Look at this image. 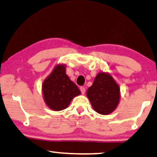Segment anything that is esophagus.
Here are the masks:
<instances>
[{
    "label": "esophagus",
    "mask_w": 157,
    "mask_h": 157,
    "mask_svg": "<svg viewBox=\"0 0 157 157\" xmlns=\"http://www.w3.org/2000/svg\"><path fill=\"white\" fill-rule=\"evenodd\" d=\"M80 91L82 94H85V87H80Z\"/></svg>",
    "instance_id": "34e87169"
}]
</instances>
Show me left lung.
<instances>
[{"mask_svg": "<svg viewBox=\"0 0 157 157\" xmlns=\"http://www.w3.org/2000/svg\"><path fill=\"white\" fill-rule=\"evenodd\" d=\"M87 96L94 110L98 113L108 115L116 109L120 99V89L113 78L106 73H99Z\"/></svg>", "mask_w": 157, "mask_h": 157, "instance_id": "1", "label": "left lung"}]
</instances>
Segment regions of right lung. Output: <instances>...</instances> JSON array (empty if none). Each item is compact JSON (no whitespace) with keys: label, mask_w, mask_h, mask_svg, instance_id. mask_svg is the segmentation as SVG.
<instances>
[{"label":"right lung","mask_w":157,"mask_h":157,"mask_svg":"<svg viewBox=\"0 0 157 157\" xmlns=\"http://www.w3.org/2000/svg\"><path fill=\"white\" fill-rule=\"evenodd\" d=\"M42 90L45 103L52 110L59 111L65 109L80 91L65 73L64 65H58L44 80Z\"/></svg>","instance_id":"obj_1"}]
</instances>
